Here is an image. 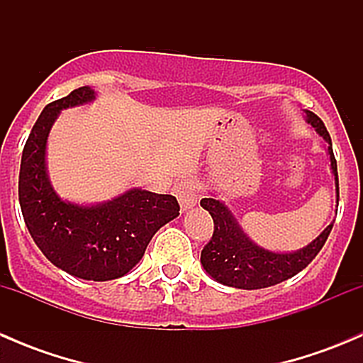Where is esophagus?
Returning <instances> with one entry per match:
<instances>
[{"label": "esophagus", "mask_w": 363, "mask_h": 363, "mask_svg": "<svg viewBox=\"0 0 363 363\" xmlns=\"http://www.w3.org/2000/svg\"><path fill=\"white\" fill-rule=\"evenodd\" d=\"M175 196H177L182 211L195 207L199 202V182L195 179H181L175 184Z\"/></svg>", "instance_id": "obj_1"}]
</instances>
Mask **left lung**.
<instances>
[{"mask_svg":"<svg viewBox=\"0 0 363 363\" xmlns=\"http://www.w3.org/2000/svg\"><path fill=\"white\" fill-rule=\"evenodd\" d=\"M306 116L307 123L313 124L318 133L328 142V155H330L332 172L335 175V191H337L339 202L337 161L332 151V138L323 121L316 113L306 111ZM200 205L212 216V221H214V233H212V239L205 244L200 262L208 276L214 277L218 283L240 288V290L269 288L296 276L316 258L334 226V223H330L320 233V237H316L302 250L295 252H272L256 246L250 240V237L240 230L239 223L225 207V203L216 199H202Z\"/></svg>","mask_w":363,"mask_h":363,"instance_id":"8db88e82","label":"left lung"}]
</instances>
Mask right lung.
<instances>
[{"mask_svg":"<svg viewBox=\"0 0 363 363\" xmlns=\"http://www.w3.org/2000/svg\"><path fill=\"white\" fill-rule=\"evenodd\" d=\"M94 100L84 86L43 108L26 140L19 172V202L26 226L45 258L57 269L87 281H111L130 272L152 235L177 218V199L130 189L107 203L63 202L45 168L49 131L63 108Z\"/></svg>","mask_w":363,"mask_h":363,"instance_id":"right-lung-1","label":"right lung"}]
</instances>
